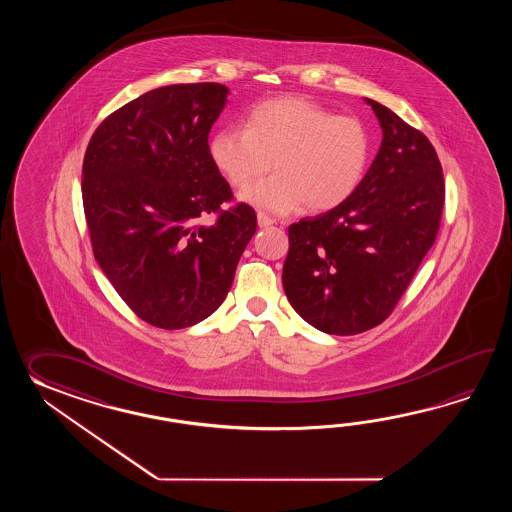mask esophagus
Here are the masks:
<instances>
[{
	"label": "esophagus",
	"instance_id": "obj_1",
	"mask_svg": "<svg viewBox=\"0 0 512 512\" xmlns=\"http://www.w3.org/2000/svg\"><path fill=\"white\" fill-rule=\"evenodd\" d=\"M274 223H276V219L269 218L263 212H258V225H260V229H267V227H271Z\"/></svg>",
	"mask_w": 512,
	"mask_h": 512
}]
</instances>
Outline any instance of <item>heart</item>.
Masks as SVG:
<instances>
[{
  "label": "heart",
  "mask_w": 512,
  "mask_h": 512,
  "mask_svg": "<svg viewBox=\"0 0 512 512\" xmlns=\"http://www.w3.org/2000/svg\"><path fill=\"white\" fill-rule=\"evenodd\" d=\"M370 150L359 119L304 97L260 102L247 113L243 130L223 128L208 142L210 161L234 188L251 185L272 161L276 174L240 194L241 201L272 214L304 205L309 212L340 207L359 188Z\"/></svg>",
  "instance_id": "heart-1"
}]
</instances>
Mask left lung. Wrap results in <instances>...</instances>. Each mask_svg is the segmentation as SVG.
Segmentation results:
<instances>
[{"mask_svg": "<svg viewBox=\"0 0 512 512\" xmlns=\"http://www.w3.org/2000/svg\"><path fill=\"white\" fill-rule=\"evenodd\" d=\"M382 142L355 194L289 227L282 282L307 324L357 335L392 315L434 245L445 179L432 142L392 109L366 98Z\"/></svg>", "mask_w": 512, "mask_h": 512, "instance_id": "1", "label": "left lung"}]
</instances>
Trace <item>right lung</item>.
I'll use <instances>...</instances> for the list:
<instances>
[{
	"label": "right lung",
	"mask_w": 512,
	"mask_h": 512,
	"mask_svg": "<svg viewBox=\"0 0 512 512\" xmlns=\"http://www.w3.org/2000/svg\"><path fill=\"white\" fill-rule=\"evenodd\" d=\"M229 89L214 82L152 89L100 122L87 144L82 201L93 254L144 322L183 329L227 298L256 232L208 155ZM216 213L212 226L200 221Z\"/></svg>",
	"instance_id": "1"
}]
</instances>
